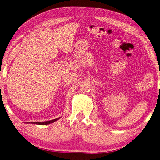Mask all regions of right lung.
I'll list each match as a JSON object with an SVG mask.
<instances>
[{"mask_svg":"<svg viewBox=\"0 0 160 160\" xmlns=\"http://www.w3.org/2000/svg\"><path fill=\"white\" fill-rule=\"evenodd\" d=\"M59 118H60V117L57 118L56 119H53V120H49V121H45V122H27V123L38 124V125H48V124H51L52 122H54L57 121Z\"/></svg>","mask_w":160,"mask_h":160,"instance_id":"obj_1","label":"right lung"}]
</instances>
